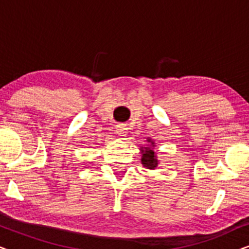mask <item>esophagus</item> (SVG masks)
Masks as SVG:
<instances>
[{
	"mask_svg": "<svg viewBox=\"0 0 249 249\" xmlns=\"http://www.w3.org/2000/svg\"><path fill=\"white\" fill-rule=\"evenodd\" d=\"M115 131H117V134L119 136H125L127 135V128H125L124 124H118L117 127H115Z\"/></svg>",
	"mask_w": 249,
	"mask_h": 249,
	"instance_id": "34e87169",
	"label": "esophagus"
}]
</instances>
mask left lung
<instances>
[{"label": "left lung", "mask_w": 249, "mask_h": 249, "mask_svg": "<svg viewBox=\"0 0 249 249\" xmlns=\"http://www.w3.org/2000/svg\"><path fill=\"white\" fill-rule=\"evenodd\" d=\"M152 144H154V142H152ZM144 149H145V151H142V165L146 166V168H148V169L156 168V166H158V160H156L154 151H153L151 147H144Z\"/></svg>", "instance_id": "obj_1"}]
</instances>
